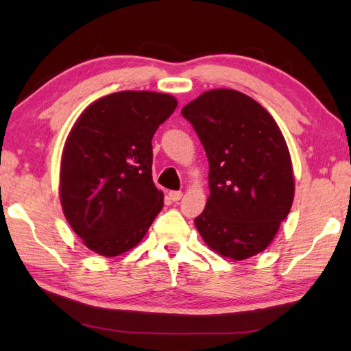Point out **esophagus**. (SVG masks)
Here are the masks:
<instances>
[{
	"mask_svg": "<svg viewBox=\"0 0 351 351\" xmlns=\"http://www.w3.org/2000/svg\"><path fill=\"white\" fill-rule=\"evenodd\" d=\"M169 197L173 200V202H178V200H181V197H182V191H170Z\"/></svg>",
	"mask_w": 351,
	"mask_h": 351,
	"instance_id": "1",
	"label": "esophagus"
}]
</instances>
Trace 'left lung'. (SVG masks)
Returning <instances> with one entry per match:
<instances>
[{"instance_id": "obj_1", "label": "left lung", "mask_w": 351, "mask_h": 351, "mask_svg": "<svg viewBox=\"0 0 351 351\" xmlns=\"http://www.w3.org/2000/svg\"><path fill=\"white\" fill-rule=\"evenodd\" d=\"M210 162V197L195 219L204 241L235 261L263 252L294 199L288 146L270 113L250 96L214 88L187 104Z\"/></svg>"}]
</instances>
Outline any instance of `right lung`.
<instances>
[{
	"label": "right lung",
	"mask_w": 351,
	"mask_h": 351,
	"mask_svg": "<svg viewBox=\"0 0 351 351\" xmlns=\"http://www.w3.org/2000/svg\"><path fill=\"white\" fill-rule=\"evenodd\" d=\"M178 106L173 96L126 90L90 104L63 149L64 217L88 249L117 256L137 245L162 208L152 181V137Z\"/></svg>",
	"instance_id": "add662e5"
}]
</instances>
